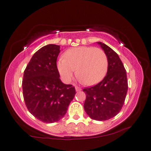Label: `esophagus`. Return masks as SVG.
<instances>
[{
  "label": "esophagus",
  "instance_id": "obj_1",
  "mask_svg": "<svg viewBox=\"0 0 151 151\" xmlns=\"http://www.w3.org/2000/svg\"><path fill=\"white\" fill-rule=\"evenodd\" d=\"M75 89H76V91H81V87H78V86H75Z\"/></svg>",
  "mask_w": 151,
  "mask_h": 151
}]
</instances>
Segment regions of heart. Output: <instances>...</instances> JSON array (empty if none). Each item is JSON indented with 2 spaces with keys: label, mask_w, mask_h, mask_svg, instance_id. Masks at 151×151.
<instances>
[{
  "label": "heart",
  "mask_w": 151,
  "mask_h": 151,
  "mask_svg": "<svg viewBox=\"0 0 151 151\" xmlns=\"http://www.w3.org/2000/svg\"><path fill=\"white\" fill-rule=\"evenodd\" d=\"M57 68L63 81L68 83L76 76L83 84L92 85L104 78L108 68V58L104 51L93 47L69 49L60 58Z\"/></svg>",
  "instance_id": "heart-1"
}]
</instances>
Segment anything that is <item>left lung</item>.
I'll return each instance as SVG.
<instances>
[{
	"label": "left lung",
	"mask_w": 151,
	"mask_h": 151,
	"mask_svg": "<svg viewBox=\"0 0 151 151\" xmlns=\"http://www.w3.org/2000/svg\"><path fill=\"white\" fill-rule=\"evenodd\" d=\"M108 58L106 75L94 86L85 87L84 109L90 118L96 121L109 120L121 111L127 95L128 83L123 64L115 51L106 45L98 42Z\"/></svg>",
	"instance_id": "left-lung-1"
}]
</instances>
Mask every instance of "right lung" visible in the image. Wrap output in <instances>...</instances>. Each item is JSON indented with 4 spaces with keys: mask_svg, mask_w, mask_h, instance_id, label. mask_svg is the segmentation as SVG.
Listing matches in <instances>:
<instances>
[{
    "mask_svg": "<svg viewBox=\"0 0 151 151\" xmlns=\"http://www.w3.org/2000/svg\"><path fill=\"white\" fill-rule=\"evenodd\" d=\"M60 48L53 44L42 47L34 54L24 73L22 89L26 106L43 123L63 118L76 93L75 87L64 84L60 78L56 64Z\"/></svg>",
    "mask_w": 151,
    "mask_h": 151,
    "instance_id": "obj_1",
    "label": "right lung"
}]
</instances>
